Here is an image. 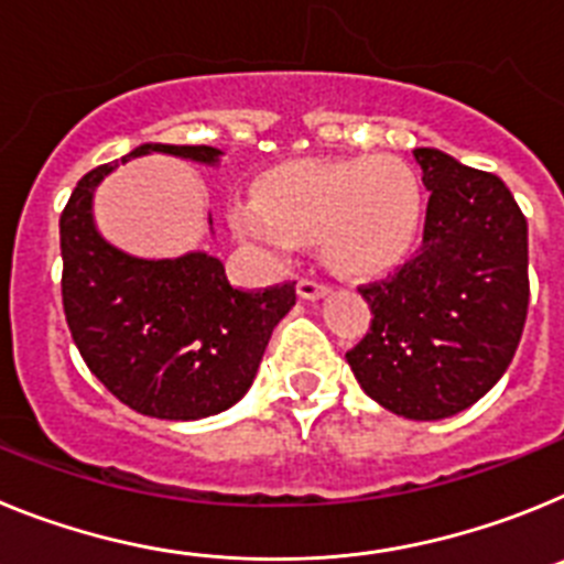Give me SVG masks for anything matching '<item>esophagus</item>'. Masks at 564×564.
Listing matches in <instances>:
<instances>
[{
	"instance_id": "34e87169",
	"label": "esophagus",
	"mask_w": 564,
	"mask_h": 564,
	"mask_svg": "<svg viewBox=\"0 0 564 564\" xmlns=\"http://www.w3.org/2000/svg\"><path fill=\"white\" fill-rule=\"evenodd\" d=\"M296 293L302 299H307V302H318V299H325L327 293H330V288L322 285V282H316V279H299L296 285Z\"/></svg>"
}]
</instances>
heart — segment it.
<instances>
[{"label": "heart", "mask_w": 564, "mask_h": 564, "mask_svg": "<svg viewBox=\"0 0 564 564\" xmlns=\"http://www.w3.org/2000/svg\"><path fill=\"white\" fill-rule=\"evenodd\" d=\"M423 188L392 154L282 163L259 177L253 200L228 208L234 234L273 259L316 242L336 271L372 276L395 268L415 246Z\"/></svg>", "instance_id": "heart-1"}]
</instances>
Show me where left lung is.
Segmentation results:
<instances>
[{"mask_svg": "<svg viewBox=\"0 0 564 564\" xmlns=\"http://www.w3.org/2000/svg\"><path fill=\"white\" fill-rule=\"evenodd\" d=\"M430 188L423 242L395 276L361 288L370 333L347 352L361 390L410 421L480 401L508 370L528 313V223L497 174L415 149Z\"/></svg>", "mask_w": 564, "mask_h": 564, "instance_id": "1", "label": "left lung"}]
</instances>
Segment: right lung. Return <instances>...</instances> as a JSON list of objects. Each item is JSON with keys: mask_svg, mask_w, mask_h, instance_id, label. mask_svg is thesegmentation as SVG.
<instances>
[{"mask_svg": "<svg viewBox=\"0 0 564 564\" xmlns=\"http://www.w3.org/2000/svg\"><path fill=\"white\" fill-rule=\"evenodd\" d=\"M152 152L203 166L223 158L214 147L141 143L121 163ZM121 163L84 174L58 223L73 341L93 376L129 410L161 421L226 412L251 390L273 327L296 305V288L237 291L220 259L206 251L147 259L115 248L98 231L93 200Z\"/></svg>", "mask_w": 564, "mask_h": 564, "instance_id": "right-lung-1", "label": "right lung"}]
</instances>
